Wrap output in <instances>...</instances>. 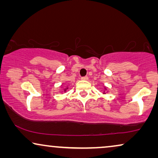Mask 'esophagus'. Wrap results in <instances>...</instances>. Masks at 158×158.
Returning <instances> with one entry per match:
<instances>
[{"instance_id":"obj_1","label":"esophagus","mask_w":158,"mask_h":158,"mask_svg":"<svg viewBox=\"0 0 158 158\" xmlns=\"http://www.w3.org/2000/svg\"><path fill=\"white\" fill-rule=\"evenodd\" d=\"M81 79L82 80H85V81H86V80L88 79V76H83V77H81Z\"/></svg>"}]
</instances>
